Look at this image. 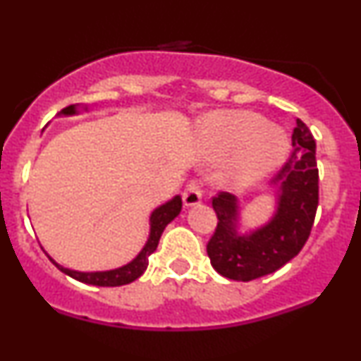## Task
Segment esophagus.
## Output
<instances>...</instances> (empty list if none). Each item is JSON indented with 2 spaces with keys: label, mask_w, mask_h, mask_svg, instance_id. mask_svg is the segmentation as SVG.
Listing matches in <instances>:
<instances>
[{
  "label": "esophagus",
  "mask_w": 361,
  "mask_h": 361,
  "mask_svg": "<svg viewBox=\"0 0 361 361\" xmlns=\"http://www.w3.org/2000/svg\"><path fill=\"white\" fill-rule=\"evenodd\" d=\"M200 200H202L200 183H198L197 180H190L183 192V204L186 207H193L200 204Z\"/></svg>",
  "instance_id": "obj_1"
}]
</instances>
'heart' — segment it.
I'll return each mask as SVG.
<instances>
[{
	"label": "heart",
	"mask_w": 361,
	"mask_h": 361,
	"mask_svg": "<svg viewBox=\"0 0 361 361\" xmlns=\"http://www.w3.org/2000/svg\"><path fill=\"white\" fill-rule=\"evenodd\" d=\"M205 146L214 156L230 154L224 180L250 185L283 163L287 137L279 127L264 123L251 111H217L204 123Z\"/></svg>",
	"instance_id": "b5f03b06"
}]
</instances>
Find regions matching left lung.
<instances>
[{
  "mask_svg": "<svg viewBox=\"0 0 361 361\" xmlns=\"http://www.w3.org/2000/svg\"><path fill=\"white\" fill-rule=\"evenodd\" d=\"M292 154L275 175L280 186L279 209L268 226L238 235V202L221 192L212 198L217 227L207 243V255L215 271L238 281L270 275L299 255L307 243L319 204L316 140L309 127L297 118L292 134Z\"/></svg>",
  "mask_w": 361,
  "mask_h": 361,
  "instance_id": "1",
  "label": "left lung"
}]
</instances>
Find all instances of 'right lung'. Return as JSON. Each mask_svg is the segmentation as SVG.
I'll use <instances>...</instances> for the list:
<instances>
[{
    "label": "right lung",
    "instance_id": "right-lung-1",
    "mask_svg": "<svg viewBox=\"0 0 361 361\" xmlns=\"http://www.w3.org/2000/svg\"><path fill=\"white\" fill-rule=\"evenodd\" d=\"M62 114L64 115L76 114V109H74V105H69L62 110ZM180 210H181L180 197H175L171 202H168V204L161 205L159 209H156L151 215V235H149L147 244L144 246V250L139 252V256L132 261V263H128L122 268H117V270L100 271V273H81V271L68 270V268H62L61 264H57L52 258L49 259H51L62 273H66V275H69L74 280L82 281V283L98 285V287H120V285H127L130 283V281L137 280L139 276L146 271L149 264V256L156 251L164 227H166L168 224L171 222L178 214H180Z\"/></svg>",
    "mask_w": 361,
    "mask_h": 361
}]
</instances>
